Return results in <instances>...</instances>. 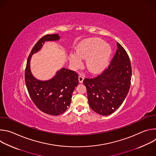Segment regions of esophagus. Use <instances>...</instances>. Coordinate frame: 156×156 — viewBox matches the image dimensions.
<instances>
[{
	"label": "esophagus",
	"instance_id": "34e87169",
	"mask_svg": "<svg viewBox=\"0 0 156 156\" xmlns=\"http://www.w3.org/2000/svg\"><path fill=\"white\" fill-rule=\"evenodd\" d=\"M83 80H84V76H83V75H79V76H78V80H79V82L80 83H83Z\"/></svg>",
	"mask_w": 156,
	"mask_h": 156
}]
</instances>
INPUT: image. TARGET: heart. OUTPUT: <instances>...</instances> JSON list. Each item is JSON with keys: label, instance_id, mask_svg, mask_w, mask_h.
Listing matches in <instances>:
<instances>
[{"label": "heart", "instance_id": "obj_1", "mask_svg": "<svg viewBox=\"0 0 156 156\" xmlns=\"http://www.w3.org/2000/svg\"><path fill=\"white\" fill-rule=\"evenodd\" d=\"M112 48L110 45L99 38L89 39L80 44L76 53L70 54L69 59L75 67H78L82 63V58L86 59L88 70L92 73L102 71L108 65Z\"/></svg>", "mask_w": 156, "mask_h": 156}]
</instances>
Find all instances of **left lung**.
I'll use <instances>...</instances> for the list:
<instances>
[{
  "instance_id": "8db88e82",
  "label": "left lung",
  "mask_w": 156,
  "mask_h": 156,
  "mask_svg": "<svg viewBox=\"0 0 156 156\" xmlns=\"http://www.w3.org/2000/svg\"><path fill=\"white\" fill-rule=\"evenodd\" d=\"M117 46V51L108 68L96 77L83 80L89 105L102 115L111 114L118 109L130 87L132 70L129 58L119 42Z\"/></svg>"
}]
</instances>
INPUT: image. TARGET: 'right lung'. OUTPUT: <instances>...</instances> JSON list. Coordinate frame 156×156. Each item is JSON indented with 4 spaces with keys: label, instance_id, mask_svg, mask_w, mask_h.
<instances>
[{
    "label": "right lung",
    "instance_id": "obj_1",
    "mask_svg": "<svg viewBox=\"0 0 156 156\" xmlns=\"http://www.w3.org/2000/svg\"><path fill=\"white\" fill-rule=\"evenodd\" d=\"M59 39L58 34H46L37 42L28 57L25 73L26 86L31 100L42 112L52 115H60L68 108L73 92L78 84V74L63 68L51 80L42 81L33 76L30 63L31 55L41 49L44 42Z\"/></svg>",
    "mask_w": 156,
    "mask_h": 156
}]
</instances>
